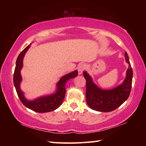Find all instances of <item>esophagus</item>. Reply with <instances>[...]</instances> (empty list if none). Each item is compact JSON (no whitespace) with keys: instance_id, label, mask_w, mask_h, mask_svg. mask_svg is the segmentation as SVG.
<instances>
[{"instance_id":"esophagus-1","label":"esophagus","mask_w":146,"mask_h":146,"mask_svg":"<svg viewBox=\"0 0 146 146\" xmlns=\"http://www.w3.org/2000/svg\"><path fill=\"white\" fill-rule=\"evenodd\" d=\"M85 70V66L84 64H80V65L78 66V75H81L84 71V70Z\"/></svg>"}]
</instances>
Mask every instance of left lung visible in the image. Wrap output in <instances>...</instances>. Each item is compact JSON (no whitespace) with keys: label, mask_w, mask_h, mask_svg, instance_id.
Segmentation results:
<instances>
[{"label":"left lung","mask_w":146,"mask_h":146,"mask_svg":"<svg viewBox=\"0 0 146 146\" xmlns=\"http://www.w3.org/2000/svg\"><path fill=\"white\" fill-rule=\"evenodd\" d=\"M125 58L129 64L125 78L121 84L111 90H102L98 88L93 82L91 76L86 71H84V77L86 80V102L92 110L100 112L112 111L129 97L131 90L133 70L126 52Z\"/></svg>","instance_id":"8db88e82"}]
</instances>
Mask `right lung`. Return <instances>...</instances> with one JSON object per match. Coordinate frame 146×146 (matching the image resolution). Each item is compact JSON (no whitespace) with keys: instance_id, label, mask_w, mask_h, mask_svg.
I'll return each instance as SVG.
<instances>
[{"instance_id":"1","label":"right lung","mask_w":146,"mask_h":146,"mask_svg":"<svg viewBox=\"0 0 146 146\" xmlns=\"http://www.w3.org/2000/svg\"><path fill=\"white\" fill-rule=\"evenodd\" d=\"M30 45L31 44H29L27 46L17 57L13 75L14 86L20 100L26 107L38 113L52 111L57 109L62 104L65 97V86L66 83L70 79L77 76L78 71L75 70L61 77L60 80L56 84V90L53 93L49 95L42 96L33 100H28L24 97V93L21 90L20 84L22 81L21 71L23 66V58Z\"/></svg>"}]
</instances>
